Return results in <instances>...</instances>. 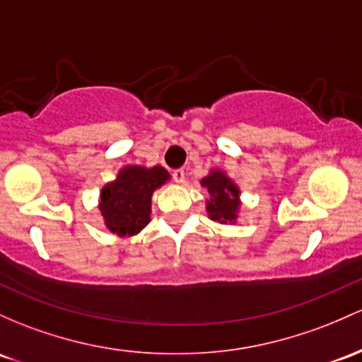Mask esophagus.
I'll return each instance as SVG.
<instances>
[{
    "mask_svg": "<svg viewBox=\"0 0 362 362\" xmlns=\"http://www.w3.org/2000/svg\"><path fill=\"white\" fill-rule=\"evenodd\" d=\"M173 180L177 182V184H184V180H185V172L182 168H178V170H173Z\"/></svg>",
    "mask_w": 362,
    "mask_h": 362,
    "instance_id": "1",
    "label": "esophagus"
}]
</instances>
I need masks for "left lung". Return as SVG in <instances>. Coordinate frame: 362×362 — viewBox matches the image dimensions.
Returning a JSON list of instances; mask_svg holds the SVG:
<instances>
[{
  "instance_id": "1",
  "label": "left lung",
  "mask_w": 362,
  "mask_h": 362,
  "mask_svg": "<svg viewBox=\"0 0 362 362\" xmlns=\"http://www.w3.org/2000/svg\"><path fill=\"white\" fill-rule=\"evenodd\" d=\"M201 187L209 194L206 199L209 220L221 225H235L242 208L240 189L235 180L221 168H211L204 178H201Z\"/></svg>"
}]
</instances>
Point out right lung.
Masks as SVG:
<instances>
[{"label": "right lung", "mask_w": 362, "mask_h": 362, "mask_svg": "<svg viewBox=\"0 0 362 362\" xmlns=\"http://www.w3.org/2000/svg\"><path fill=\"white\" fill-rule=\"evenodd\" d=\"M170 173L161 165H125L117 178L105 184L98 208L105 226L120 239L141 233L151 221V199L154 190L170 182Z\"/></svg>", "instance_id": "1"}]
</instances>
